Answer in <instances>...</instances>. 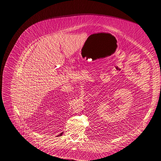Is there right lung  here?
<instances>
[{
  "label": "right lung",
  "instance_id": "obj_1",
  "mask_svg": "<svg viewBox=\"0 0 161 161\" xmlns=\"http://www.w3.org/2000/svg\"><path fill=\"white\" fill-rule=\"evenodd\" d=\"M63 132H62V133H60V134H59V135H58V136H61V135H63Z\"/></svg>",
  "mask_w": 161,
  "mask_h": 161
}]
</instances>
